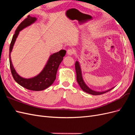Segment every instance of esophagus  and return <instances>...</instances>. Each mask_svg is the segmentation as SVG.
<instances>
[{"mask_svg": "<svg viewBox=\"0 0 135 135\" xmlns=\"http://www.w3.org/2000/svg\"><path fill=\"white\" fill-rule=\"evenodd\" d=\"M74 54V51L72 49H68L67 50V54L69 55H72Z\"/></svg>", "mask_w": 135, "mask_h": 135, "instance_id": "obj_1", "label": "esophagus"}]
</instances>
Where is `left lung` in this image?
Instances as JSON below:
<instances>
[{"instance_id":"8db88e82","label":"left lung","mask_w":135,"mask_h":135,"mask_svg":"<svg viewBox=\"0 0 135 135\" xmlns=\"http://www.w3.org/2000/svg\"><path fill=\"white\" fill-rule=\"evenodd\" d=\"M75 70H76V72L77 81L79 85H80V87L82 89V90L85 92H87V94L93 95H100L103 94H105V93L110 91L111 89H112L114 88L113 87L112 88L108 89V90H107L105 91H102V92L96 91L93 90V89L88 87L87 85L85 83V82L83 80V78L80 65L78 61H76L75 63Z\"/></svg>"}]
</instances>
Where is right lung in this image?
<instances>
[{
	"label": "right lung",
	"instance_id": "1",
	"mask_svg": "<svg viewBox=\"0 0 135 135\" xmlns=\"http://www.w3.org/2000/svg\"><path fill=\"white\" fill-rule=\"evenodd\" d=\"M36 20L37 18L35 17H32L28 15L18 27L15 32V34L12 37L11 44H10L9 57L10 69H11L12 76L16 82L24 88L29 89V90L39 91L44 90L53 84L56 79L57 69L63 59V57L66 54V51L61 50L51 55L43 70L40 72V74L35 76L26 79L20 76L17 73L13 67L11 58V53L13 45L15 44L16 38L20 31L26 28L27 27L31 25L32 24L36 21Z\"/></svg>",
	"mask_w": 135,
	"mask_h": 135
}]
</instances>
